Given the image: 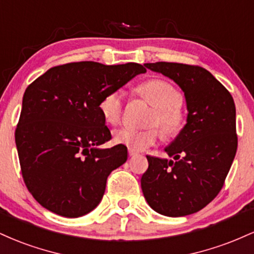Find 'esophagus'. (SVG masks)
<instances>
[{"label": "esophagus", "mask_w": 254, "mask_h": 254, "mask_svg": "<svg viewBox=\"0 0 254 254\" xmlns=\"http://www.w3.org/2000/svg\"><path fill=\"white\" fill-rule=\"evenodd\" d=\"M129 155H130V156H135V155H137V151L129 149Z\"/></svg>", "instance_id": "esophagus-1"}]
</instances>
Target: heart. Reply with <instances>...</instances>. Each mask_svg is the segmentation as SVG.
Masks as SVG:
<instances>
[{"label":"heart","instance_id":"1","mask_svg":"<svg viewBox=\"0 0 254 254\" xmlns=\"http://www.w3.org/2000/svg\"><path fill=\"white\" fill-rule=\"evenodd\" d=\"M137 94L154 107L149 125H159L162 137L166 139L176 138L183 132L186 125V116L182 110L183 98L173 84L160 78H151L137 87ZM101 117L111 125L119 124L123 115V95L121 90H112L101 97L99 101ZM160 138L156 127L137 130L122 127L115 132V142L125 145L131 150L141 151L155 144Z\"/></svg>","mask_w":254,"mask_h":254}]
</instances>
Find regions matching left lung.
<instances>
[{"label": "left lung", "mask_w": 254, "mask_h": 254, "mask_svg": "<svg viewBox=\"0 0 254 254\" xmlns=\"http://www.w3.org/2000/svg\"><path fill=\"white\" fill-rule=\"evenodd\" d=\"M144 65L182 88L189 113L183 132L165 148L173 160L147 156L142 192L150 208L165 216L194 214L217 196L237 154L234 100L202 66L168 62Z\"/></svg>", "instance_id": "8db88e82"}]
</instances>
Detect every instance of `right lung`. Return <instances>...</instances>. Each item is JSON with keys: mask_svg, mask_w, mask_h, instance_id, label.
I'll return each instance as SVG.
<instances>
[{"mask_svg": "<svg viewBox=\"0 0 254 254\" xmlns=\"http://www.w3.org/2000/svg\"><path fill=\"white\" fill-rule=\"evenodd\" d=\"M145 71L137 63L74 62L26 88L15 143L24 182L40 205L64 217L97 208L107 177L127 159L125 145L99 147L111 139L99 101Z\"/></svg>", "mask_w": 254, "mask_h": 254, "instance_id": "obj_1", "label": "right lung"}]
</instances>
